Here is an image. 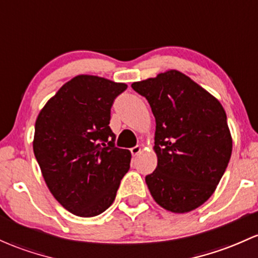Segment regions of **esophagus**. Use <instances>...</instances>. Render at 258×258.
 Segmentation results:
<instances>
[{"label": "esophagus", "instance_id": "1", "mask_svg": "<svg viewBox=\"0 0 258 258\" xmlns=\"http://www.w3.org/2000/svg\"><path fill=\"white\" fill-rule=\"evenodd\" d=\"M141 151H142V148H141L140 146H136V147H134V148H131V153H132V155H134V157L140 154Z\"/></svg>", "mask_w": 258, "mask_h": 258}]
</instances>
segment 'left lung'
<instances>
[{
  "instance_id": "8db88e82",
  "label": "left lung",
  "mask_w": 258,
  "mask_h": 258,
  "mask_svg": "<svg viewBox=\"0 0 258 258\" xmlns=\"http://www.w3.org/2000/svg\"><path fill=\"white\" fill-rule=\"evenodd\" d=\"M155 117L158 165L146 182L166 211L187 213L216 191L233 149L226 114L219 100L176 70L135 82Z\"/></svg>"
}]
</instances>
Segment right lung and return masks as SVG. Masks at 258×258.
<instances>
[{"instance_id":"obj_1","label":"right lung","mask_w":258,"mask_h":258,"mask_svg":"<svg viewBox=\"0 0 258 258\" xmlns=\"http://www.w3.org/2000/svg\"><path fill=\"white\" fill-rule=\"evenodd\" d=\"M98 76L64 83L45 104L35 122L33 149L52 196L78 217H95L114 202L131 152L115 147L110 111L126 90Z\"/></svg>"}]
</instances>
